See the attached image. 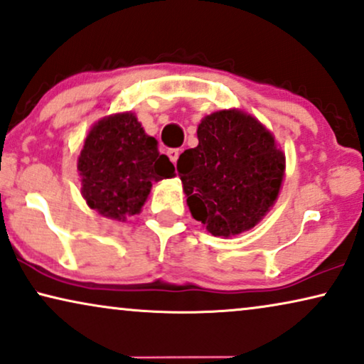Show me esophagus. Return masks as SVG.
<instances>
[{
    "instance_id": "1",
    "label": "esophagus",
    "mask_w": 364,
    "mask_h": 364,
    "mask_svg": "<svg viewBox=\"0 0 364 364\" xmlns=\"http://www.w3.org/2000/svg\"><path fill=\"white\" fill-rule=\"evenodd\" d=\"M167 156H168V159H171L172 164H176L178 156H181V149H168Z\"/></svg>"
}]
</instances>
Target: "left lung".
<instances>
[{
	"mask_svg": "<svg viewBox=\"0 0 364 364\" xmlns=\"http://www.w3.org/2000/svg\"><path fill=\"white\" fill-rule=\"evenodd\" d=\"M198 146L177 161L192 217L228 238L250 230L270 212L285 177V154L252 114L222 109L197 127Z\"/></svg>",
	"mask_w": 364,
	"mask_h": 364,
	"instance_id": "obj_1",
	"label": "left lung"
}]
</instances>
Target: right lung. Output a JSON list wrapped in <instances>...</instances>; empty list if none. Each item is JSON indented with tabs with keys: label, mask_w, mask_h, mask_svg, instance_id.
<instances>
[{
	"label": "right lung",
	"mask_w": 364,
	"mask_h": 364,
	"mask_svg": "<svg viewBox=\"0 0 364 364\" xmlns=\"http://www.w3.org/2000/svg\"><path fill=\"white\" fill-rule=\"evenodd\" d=\"M77 172L87 205L99 215L126 222L141 213L152 183L172 178L176 167L129 111L102 117L89 129Z\"/></svg>",
	"instance_id": "obj_1"
}]
</instances>
